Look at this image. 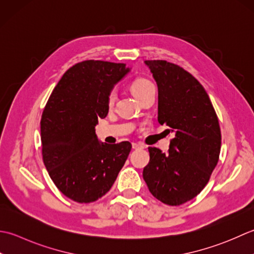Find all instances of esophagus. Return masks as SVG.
<instances>
[{
  "instance_id": "34e87169",
  "label": "esophagus",
  "mask_w": 254,
  "mask_h": 254,
  "mask_svg": "<svg viewBox=\"0 0 254 254\" xmlns=\"http://www.w3.org/2000/svg\"><path fill=\"white\" fill-rule=\"evenodd\" d=\"M132 149H144V146L141 143H136L132 142Z\"/></svg>"
}]
</instances>
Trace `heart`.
Returning <instances> with one entry per match:
<instances>
[{"instance_id": "b5f03b06", "label": "heart", "mask_w": 254, "mask_h": 254, "mask_svg": "<svg viewBox=\"0 0 254 254\" xmlns=\"http://www.w3.org/2000/svg\"><path fill=\"white\" fill-rule=\"evenodd\" d=\"M130 90L133 96L139 101L142 96L148 94L150 92L154 91V86L149 80L136 79L134 81H132V83L130 84ZM115 100H116V91L112 90L108 92L107 98H106L107 105L112 107L114 105V103H115Z\"/></svg>"}]
</instances>
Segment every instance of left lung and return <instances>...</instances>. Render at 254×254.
<instances>
[{
	"label": "left lung",
	"mask_w": 254,
	"mask_h": 254,
	"mask_svg": "<svg viewBox=\"0 0 254 254\" xmlns=\"http://www.w3.org/2000/svg\"><path fill=\"white\" fill-rule=\"evenodd\" d=\"M158 85V122L173 132L169 151L149 147L142 177L154 197L179 206L197 196L218 163L221 132L205 89L180 65L144 61Z\"/></svg>",
	"instance_id": "8db88e82"
}]
</instances>
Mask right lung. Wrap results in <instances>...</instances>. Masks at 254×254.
<instances>
[{"instance_id":"add662e5","label":"right lung","mask_w":254,"mask_h":254,"mask_svg":"<svg viewBox=\"0 0 254 254\" xmlns=\"http://www.w3.org/2000/svg\"><path fill=\"white\" fill-rule=\"evenodd\" d=\"M129 72L125 64L85 60L62 75L40 121L45 167L60 192L77 203H91L111 190L131 143L100 142L98 118L106 117V98Z\"/></svg>"}]
</instances>
